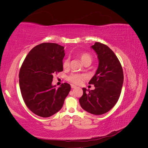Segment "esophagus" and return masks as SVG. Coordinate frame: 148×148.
Returning a JSON list of instances; mask_svg holds the SVG:
<instances>
[{
    "instance_id": "obj_1",
    "label": "esophagus",
    "mask_w": 148,
    "mask_h": 148,
    "mask_svg": "<svg viewBox=\"0 0 148 148\" xmlns=\"http://www.w3.org/2000/svg\"><path fill=\"white\" fill-rule=\"evenodd\" d=\"M71 88H72V89H74V88H77V86H75V85H73V84H71Z\"/></svg>"
}]
</instances>
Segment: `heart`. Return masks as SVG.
<instances>
[{"label": "heart", "mask_w": 148, "mask_h": 148, "mask_svg": "<svg viewBox=\"0 0 148 148\" xmlns=\"http://www.w3.org/2000/svg\"><path fill=\"white\" fill-rule=\"evenodd\" d=\"M79 59L81 60L82 62L84 64L86 62H90L91 63L92 57L91 56L87 53H82L79 54ZM70 66V60L69 59H66L63 62V67L64 69H68ZM86 79V76L82 74L78 73H72L68 77L69 81L71 83L75 84H81L83 80Z\"/></svg>", "instance_id": "heart-1"}]
</instances>
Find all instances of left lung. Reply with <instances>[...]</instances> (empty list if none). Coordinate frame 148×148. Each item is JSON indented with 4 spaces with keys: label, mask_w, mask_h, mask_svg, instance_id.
<instances>
[{
    "label": "left lung",
    "mask_w": 148,
    "mask_h": 148,
    "mask_svg": "<svg viewBox=\"0 0 148 148\" xmlns=\"http://www.w3.org/2000/svg\"><path fill=\"white\" fill-rule=\"evenodd\" d=\"M95 51L99 65L89 84L94 90L83 88L79 98L82 109L94 115H102L109 111L117 102L123 83V72L117 56L104 44L95 42L91 47Z\"/></svg>",
    "instance_id": "obj_1"
}]
</instances>
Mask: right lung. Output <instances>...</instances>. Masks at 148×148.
I'll return each instance as SVG.
<instances>
[{
  "instance_id": "right-lung-1",
  "label": "right lung",
  "mask_w": 148,
  "mask_h": 148,
  "mask_svg": "<svg viewBox=\"0 0 148 148\" xmlns=\"http://www.w3.org/2000/svg\"><path fill=\"white\" fill-rule=\"evenodd\" d=\"M64 47L56 43H42L33 47L20 70L19 84L23 101L28 109L42 117L59 112L71 89L64 83L52 85L53 75L63 71Z\"/></svg>"
}]
</instances>
